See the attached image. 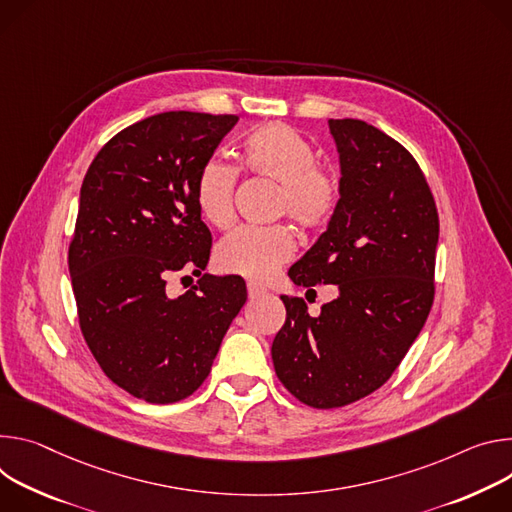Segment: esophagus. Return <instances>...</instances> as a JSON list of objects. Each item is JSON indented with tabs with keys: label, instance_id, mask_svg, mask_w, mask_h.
Listing matches in <instances>:
<instances>
[{
	"label": "esophagus",
	"instance_id": "34e87169",
	"mask_svg": "<svg viewBox=\"0 0 512 512\" xmlns=\"http://www.w3.org/2000/svg\"><path fill=\"white\" fill-rule=\"evenodd\" d=\"M264 293H266L264 287L256 285V282H248V297H250L252 301H254V299H260Z\"/></svg>",
	"mask_w": 512,
	"mask_h": 512
}]
</instances>
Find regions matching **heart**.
I'll list each match as a JSON object with an SVG mask.
<instances>
[{
    "instance_id": "obj_1",
    "label": "heart",
    "mask_w": 512,
    "mask_h": 512,
    "mask_svg": "<svg viewBox=\"0 0 512 512\" xmlns=\"http://www.w3.org/2000/svg\"><path fill=\"white\" fill-rule=\"evenodd\" d=\"M244 166L252 173L280 183L276 213H287L301 230L325 227L339 203V181L329 168L317 164L313 144L287 124H264L242 142ZM238 168L209 158L197 177V205L201 215L217 227L234 219V191ZM289 225H244L221 240L217 264L221 270L264 282L295 252Z\"/></svg>"
}]
</instances>
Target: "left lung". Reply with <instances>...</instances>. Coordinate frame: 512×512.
<instances>
[{"mask_svg": "<svg viewBox=\"0 0 512 512\" xmlns=\"http://www.w3.org/2000/svg\"><path fill=\"white\" fill-rule=\"evenodd\" d=\"M339 152V203L313 248L291 266L299 287L335 285L311 317L280 297L287 321L272 342L278 380L313 409L356 403L399 368L435 295L439 215L411 152L362 120H329Z\"/></svg>", "mask_w": 512, "mask_h": 512, "instance_id": "1", "label": "left lung"}]
</instances>
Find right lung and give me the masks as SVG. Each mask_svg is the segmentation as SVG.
<instances>
[{"label":"right lung","instance_id":"obj_1","mask_svg":"<svg viewBox=\"0 0 512 512\" xmlns=\"http://www.w3.org/2000/svg\"><path fill=\"white\" fill-rule=\"evenodd\" d=\"M238 116L166 111L113 136L81 187L69 272L85 342L105 376L136 399L168 405L207 378L244 307L242 276L203 274L181 297L170 272L201 274L211 232L197 177Z\"/></svg>","mask_w":512,"mask_h":512}]
</instances>
